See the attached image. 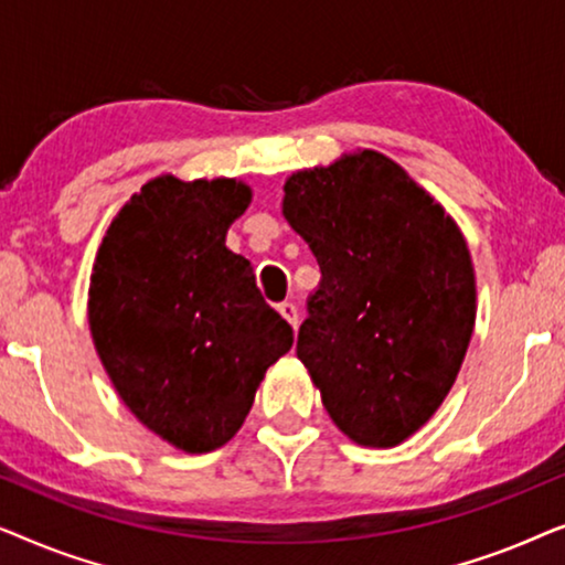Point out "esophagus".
<instances>
[{"label":"esophagus","mask_w":565,"mask_h":565,"mask_svg":"<svg viewBox=\"0 0 565 565\" xmlns=\"http://www.w3.org/2000/svg\"><path fill=\"white\" fill-rule=\"evenodd\" d=\"M280 313H282V319L288 321L292 329H298V308H296V303L285 300V303H280Z\"/></svg>","instance_id":"esophagus-1"}]
</instances>
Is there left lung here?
<instances>
[{
  "label": "left lung",
  "instance_id": "obj_1",
  "mask_svg": "<svg viewBox=\"0 0 565 565\" xmlns=\"http://www.w3.org/2000/svg\"><path fill=\"white\" fill-rule=\"evenodd\" d=\"M282 215L321 267L298 358L347 437L396 447L437 412L466 358V238L396 161L367 149L292 174Z\"/></svg>",
  "mask_w": 565,
  "mask_h": 565
}]
</instances>
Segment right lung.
Here are the masks:
<instances>
[{
  "label": "right lung",
  "instance_id": "add662e5",
  "mask_svg": "<svg viewBox=\"0 0 565 565\" xmlns=\"http://www.w3.org/2000/svg\"><path fill=\"white\" fill-rule=\"evenodd\" d=\"M249 200L236 180L157 177L110 223L92 273L89 329L115 391L184 452L226 445L292 347L249 259L226 249Z\"/></svg>",
  "mask_w": 565,
  "mask_h": 565
}]
</instances>
